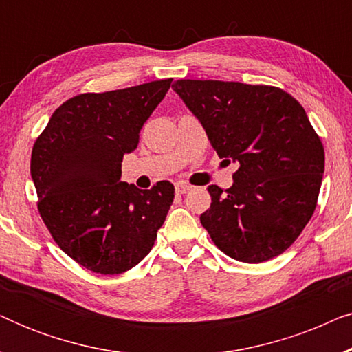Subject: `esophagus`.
<instances>
[{"label":"esophagus","instance_id":"esophagus-1","mask_svg":"<svg viewBox=\"0 0 352 352\" xmlns=\"http://www.w3.org/2000/svg\"><path fill=\"white\" fill-rule=\"evenodd\" d=\"M175 189H176V194L182 195V194H187V192L192 190V186L187 184V182H177V184L175 186Z\"/></svg>","mask_w":352,"mask_h":352}]
</instances>
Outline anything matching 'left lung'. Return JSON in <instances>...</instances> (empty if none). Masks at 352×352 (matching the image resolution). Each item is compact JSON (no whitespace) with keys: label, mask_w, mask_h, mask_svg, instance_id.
Masks as SVG:
<instances>
[{"label":"left lung","mask_w":352,"mask_h":352,"mask_svg":"<svg viewBox=\"0 0 352 352\" xmlns=\"http://www.w3.org/2000/svg\"><path fill=\"white\" fill-rule=\"evenodd\" d=\"M173 89L204 124L234 186H210L200 223L221 252L263 263L285 252L314 214L325 152L298 100L277 86L177 80ZM230 163V162H229Z\"/></svg>","instance_id":"8db88e82"}]
</instances>
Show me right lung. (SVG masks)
<instances>
[{
    "instance_id": "obj_1",
    "label": "right lung",
    "mask_w": 352,
    "mask_h": 352,
    "mask_svg": "<svg viewBox=\"0 0 352 352\" xmlns=\"http://www.w3.org/2000/svg\"><path fill=\"white\" fill-rule=\"evenodd\" d=\"M173 78L83 93L56 109L36 138L30 171L38 211L64 253L89 271L126 272L151 252L175 199L171 182L141 190L120 181L123 155Z\"/></svg>"
}]
</instances>
